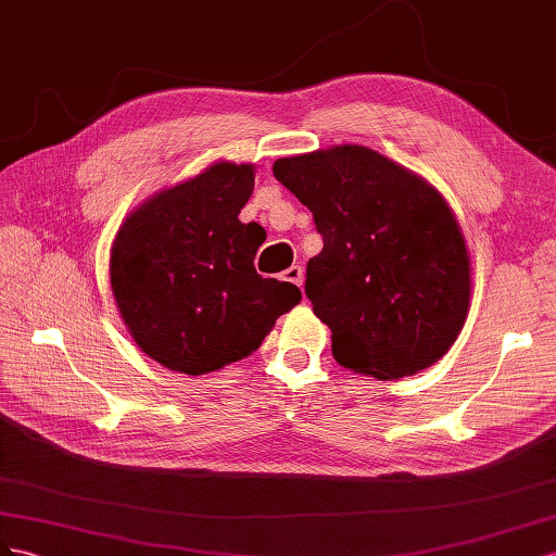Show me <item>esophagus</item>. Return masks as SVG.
<instances>
[{
	"mask_svg": "<svg viewBox=\"0 0 556 556\" xmlns=\"http://www.w3.org/2000/svg\"><path fill=\"white\" fill-rule=\"evenodd\" d=\"M283 275H287V279H289V281L298 283V287H303V279H305V269H303V265H291Z\"/></svg>",
	"mask_w": 556,
	"mask_h": 556,
	"instance_id": "obj_1",
	"label": "esophagus"
}]
</instances>
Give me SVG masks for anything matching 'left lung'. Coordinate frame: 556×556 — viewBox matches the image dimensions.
Listing matches in <instances>:
<instances>
[{"instance_id":"obj_1","label":"left lung","mask_w":556,"mask_h":556,"mask_svg":"<svg viewBox=\"0 0 556 556\" xmlns=\"http://www.w3.org/2000/svg\"><path fill=\"white\" fill-rule=\"evenodd\" d=\"M273 172L324 237L305 293L340 366L399 379L445 356L468 314L470 261L438 190L356 144L279 157Z\"/></svg>"}]
</instances>
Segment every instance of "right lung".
<instances>
[{"label":"right lung","mask_w":556,"mask_h":556,"mask_svg":"<svg viewBox=\"0 0 556 556\" xmlns=\"http://www.w3.org/2000/svg\"><path fill=\"white\" fill-rule=\"evenodd\" d=\"M251 193V165L216 163L151 198L116 235V305L141 352L169 370L204 375L249 356L303 298L253 267L263 228L237 218Z\"/></svg>","instance_id":"add662e5"}]
</instances>
